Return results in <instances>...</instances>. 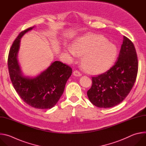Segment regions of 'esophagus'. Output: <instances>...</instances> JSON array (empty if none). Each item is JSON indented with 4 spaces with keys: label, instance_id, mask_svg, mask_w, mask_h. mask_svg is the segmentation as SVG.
I'll return each mask as SVG.
<instances>
[{
    "label": "esophagus",
    "instance_id": "1",
    "mask_svg": "<svg viewBox=\"0 0 146 146\" xmlns=\"http://www.w3.org/2000/svg\"><path fill=\"white\" fill-rule=\"evenodd\" d=\"M74 75L76 76H80L82 75V73L78 70H75L74 71Z\"/></svg>",
    "mask_w": 146,
    "mask_h": 146
}]
</instances>
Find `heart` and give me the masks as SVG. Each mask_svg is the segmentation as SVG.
<instances>
[{
	"instance_id": "heart-1",
	"label": "heart",
	"mask_w": 146,
	"mask_h": 146,
	"mask_svg": "<svg viewBox=\"0 0 146 146\" xmlns=\"http://www.w3.org/2000/svg\"><path fill=\"white\" fill-rule=\"evenodd\" d=\"M68 48L73 57L76 53L84 55L82 63L84 67L91 73L99 74L106 71L114 63L117 55L116 46L100 35H88L75 40Z\"/></svg>"
}]
</instances>
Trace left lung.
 <instances>
[{
  "mask_svg": "<svg viewBox=\"0 0 146 146\" xmlns=\"http://www.w3.org/2000/svg\"><path fill=\"white\" fill-rule=\"evenodd\" d=\"M138 71V60L133 42L127 37L117 62L106 72L92 77V86L87 94L98 108H108L120 104L131 92Z\"/></svg>",
  "mask_w": 146,
  "mask_h": 146,
  "instance_id": "left-lung-1",
  "label": "left lung"
}]
</instances>
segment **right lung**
Returning a JSON list of instances; mask_svg holds the SVG:
<instances>
[{
    "instance_id": "right-lung-1",
    "label": "right lung",
    "mask_w": 146,
    "mask_h": 146,
    "mask_svg": "<svg viewBox=\"0 0 146 146\" xmlns=\"http://www.w3.org/2000/svg\"><path fill=\"white\" fill-rule=\"evenodd\" d=\"M33 27L21 32L12 44L7 61L9 75L15 91L25 103L36 109H50L62 96L72 70L61 62L55 61L36 78L22 75L17 59L20 39Z\"/></svg>"
}]
</instances>
